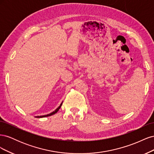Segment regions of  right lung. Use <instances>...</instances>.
<instances>
[{"mask_svg":"<svg viewBox=\"0 0 154 154\" xmlns=\"http://www.w3.org/2000/svg\"><path fill=\"white\" fill-rule=\"evenodd\" d=\"M62 103L60 104V105L58 107V108L56 109L54 111H53V112H51V113H50V114H47V115H44V116H36V118H45V117H48V116H52V115H53V114H56L57 112L58 111V110L60 109V107H61V106H62Z\"/></svg>","mask_w":154,"mask_h":154,"instance_id":"obj_1","label":"right lung"}]
</instances>
